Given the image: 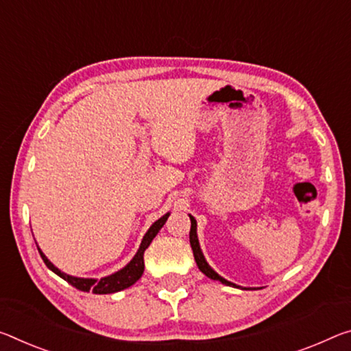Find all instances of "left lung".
Listing matches in <instances>:
<instances>
[{"instance_id":"1","label":"left lung","mask_w":351,"mask_h":351,"mask_svg":"<svg viewBox=\"0 0 351 351\" xmlns=\"http://www.w3.org/2000/svg\"><path fill=\"white\" fill-rule=\"evenodd\" d=\"M189 219H191V232H189V239H191V247H192V252H193V258H195V263L198 265V269L203 271V274L210 278V280H215V281H220L221 285H226V286H231V287H241V289H245L242 286H237L234 282L225 280L223 276H220L217 271L213 269L208 264V261H206L204 254L202 252V248H199V242H198V234H197V220L193 219V217L189 214Z\"/></svg>"}]
</instances>
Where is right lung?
<instances>
[{
    "mask_svg": "<svg viewBox=\"0 0 351 351\" xmlns=\"http://www.w3.org/2000/svg\"><path fill=\"white\" fill-rule=\"evenodd\" d=\"M169 215H170V213L164 214L159 220H156L154 223L149 226V230L145 232V236H143L141 247H138L137 253L134 254V258H132L130 263L123 267V269H120L119 271H115V274H112V275L103 276L101 280H97V278H80V276L66 275L62 270H59L58 267H56L51 261H49L47 256L43 254V252L38 248V245H37V250L42 256L43 263L47 264L49 270L54 271L56 275L62 278V280H65L69 285H71L76 289H80V291H82V292L92 291L93 293L120 292V291H123V289L131 287L138 280V278L142 276L143 269H145V264H143V253H145V250L149 247V243H152V241L156 237V234H158L160 228L165 225Z\"/></svg>",
    "mask_w": 351,
    "mask_h": 351,
    "instance_id": "1",
    "label": "right lung"
}]
</instances>
